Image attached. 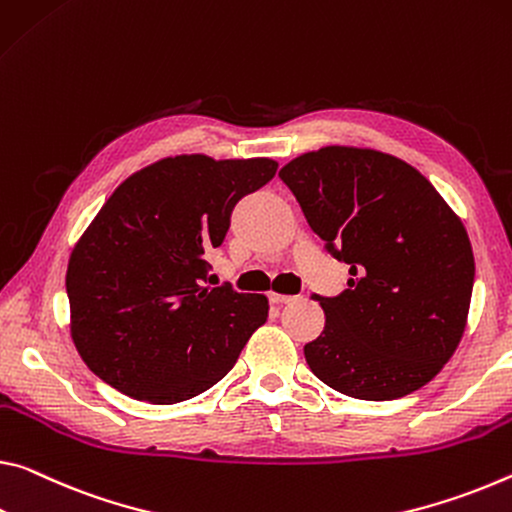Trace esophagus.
<instances>
[{"label":"esophagus","instance_id":"1","mask_svg":"<svg viewBox=\"0 0 512 512\" xmlns=\"http://www.w3.org/2000/svg\"><path fill=\"white\" fill-rule=\"evenodd\" d=\"M298 296H289V294H275V291H271L269 294V300L275 305H285V303H291V300H296Z\"/></svg>","mask_w":512,"mask_h":512}]
</instances>
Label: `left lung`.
I'll use <instances>...</instances> for the list:
<instances>
[{
  "label": "left lung",
  "instance_id": "8db88e82",
  "mask_svg": "<svg viewBox=\"0 0 512 512\" xmlns=\"http://www.w3.org/2000/svg\"><path fill=\"white\" fill-rule=\"evenodd\" d=\"M348 287L319 296L326 328L305 360L353 399L424 387L456 351L474 289L472 243L435 186L392 154L330 145L280 170Z\"/></svg>",
  "mask_w": 512,
  "mask_h": 512
}]
</instances>
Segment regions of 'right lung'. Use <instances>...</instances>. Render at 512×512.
Masks as SVG:
<instances>
[{"instance_id":"right-lung-1","label":"right lung","mask_w":512,"mask_h":512,"mask_svg":"<svg viewBox=\"0 0 512 512\" xmlns=\"http://www.w3.org/2000/svg\"><path fill=\"white\" fill-rule=\"evenodd\" d=\"M278 170L273 159L168 157L111 193L72 250V342L97 378L132 399H193L234 367L269 316L262 294L205 289L237 202Z\"/></svg>"}]
</instances>
